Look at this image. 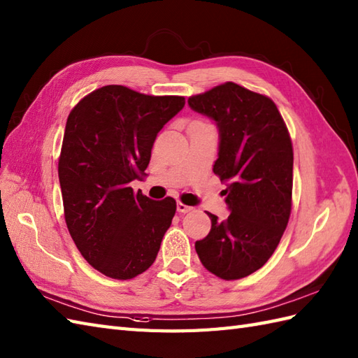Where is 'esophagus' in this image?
<instances>
[{
    "label": "esophagus",
    "mask_w": 358,
    "mask_h": 358,
    "mask_svg": "<svg viewBox=\"0 0 358 358\" xmlns=\"http://www.w3.org/2000/svg\"><path fill=\"white\" fill-rule=\"evenodd\" d=\"M192 209H194V207L186 206L185 203H181V201H178V203H177V210H178L180 213H187V212H190Z\"/></svg>",
    "instance_id": "1"
}]
</instances>
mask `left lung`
<instances>
[{"label": "left lung", "instance_id": "obj_1", "mask_svg": "<svg viewBox=\"0 0 358 358\" xmlns=\"http://www.w3.org/2000/svg\"><path fill=\"white\" fill-rule=\"evenodd\" d=\"M189 106L217 122L220 152L215 176L226 182L230 215L212 213L209 235L195 243L199 261L215 276L236 280L259 270L276 250L292 213L293 145L270 97L235 82L190 96Z\"/></svg>", "mask_w": 358, "mask_h": 358}]
</instances>
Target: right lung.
Segmentation results:
<instances>
[{"label":"right lung","instance_id":"add662e5","mask_svg":"<svg viewBox=\"0 0 358 358\" xmlns=\"http://www.w3.org/2000/svg\"><path fill=\"white\" fill-rule=\"evenodd\" d=\"M182 96H149L106 85L80 99L65 124L59 164L64 217L80 255L108 278L127 280L154 264L176 199L134 192L159 131Z\"/></svg>","mask_w":358,"mask_h":358}]
</instances>
